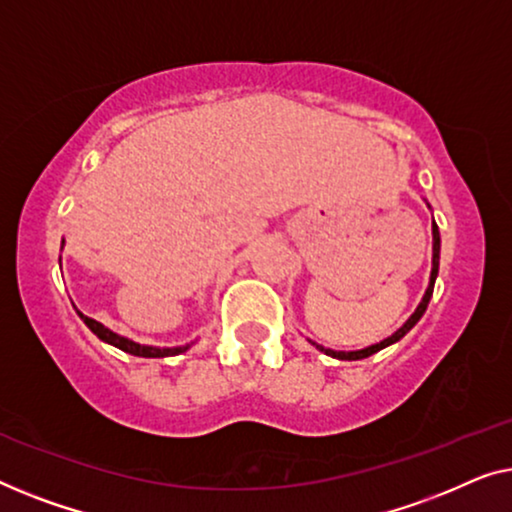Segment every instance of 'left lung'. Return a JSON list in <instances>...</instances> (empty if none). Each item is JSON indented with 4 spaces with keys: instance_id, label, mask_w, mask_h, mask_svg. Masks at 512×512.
Returning a JSON list of instances; mask_svg holds the SVG:
<instances>
[{
    "instance_id": "obj_1",
    "label": "left lung",
    "mask_w": 512,
    "mask_h": 512,
    "mask_svg": "<svg viewBox=\"0 0 512 512\" xmlns=\"http://www.w3.org/2000/svg\"><path fill=\"white\" fill-rule=\"evenodd\" d=\"M431 232H434V269H431L429 287H427V292H424V299H422V304L417 306V311H415L413 315H410L406 325H403V327L397 331V334H392L390 338H385V341H380V343H376V345H371V348H364V350H357V352H334V350H327V348H322V345H318L320 350H325L327 355L336 357V359H348V362H350V359H364V357H371L373 352H378V350L387 348V345L397 343L399 338L406 336L408 331L417 325V320H420L422 315H424V311H427V306H429V299H431V294H434V283H436V276H438V257H441V234H438V227H436V222H434V227H431Z\"/></svg>"
}]
</instances>
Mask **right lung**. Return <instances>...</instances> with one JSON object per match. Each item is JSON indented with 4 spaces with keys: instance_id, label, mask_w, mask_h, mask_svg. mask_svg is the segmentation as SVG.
<instances>
[{
    "instance_id": "right-lung-1",
    "label": "right lung",
    "mask_w": 512,
    "mask_h": 512,
    "mask_svg": "<svg viewBox=\"0 0 512 512\" xmlns=\"http://www.w3.org/2000/svg\"><path fill=\"white\" fill-rule=\"evenodd\" d=\"M78 315H81V320L90 327L92 334H97L99 338H102V341L111 343V345H115V348L125 350L134 357H174V355H181V352L190 348V345H181V348H153V345H139V343L129 341V338H125V336L113 334V331L106 329L102 322L92 320V318H88V315H83V313H78Z\"/></svg>"
}]
</instances>
